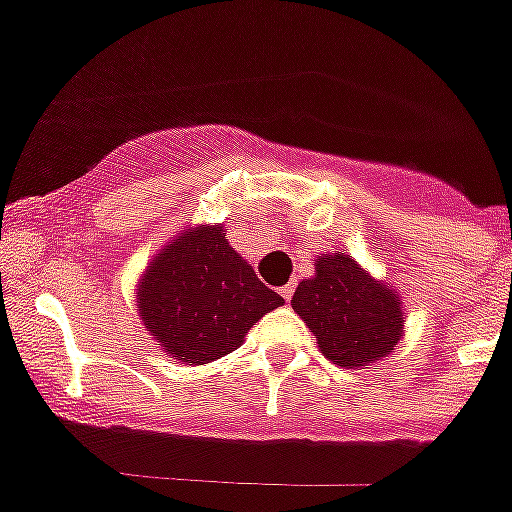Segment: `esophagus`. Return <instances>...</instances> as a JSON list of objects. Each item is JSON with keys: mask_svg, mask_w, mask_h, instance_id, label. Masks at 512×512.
Wrapping results in <instances>:
<instances>
[{"mask_svg": "<svg viewBox=\"0 0 512 512\" xmlns=\"http://www.w3.org/2000/svg\"><path fill=\"white\" fill-rule=\"evenodd\" d=\"M279 292H282V297H284V300H292V295H295V284H284V287L282 289H279Z\"/></svg>", "mask_w": 512, "mask_h": 512, "instance_id": "obj_1", "label": "esophagus"}]
</instances>
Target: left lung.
<instances>
[{"instance_id": "left-lung-1", "label": "left lung", "mask_w": 512, "mask_h": 512, "mask_svg": "<svg viewBox=\"0 0 512 512\" xmlns=\"http://www.w3.org/2000/svg\"><path fill=\"white\" fill-rule=\"evenodd\" d=\"M292 310L305 320L320 354L346 369H369L405 336L400 292L341 251L315 259V277L297 284Z\"/></svg>"}]
</instances>
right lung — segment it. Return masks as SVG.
I'll use <instances>...</instances> for the list:
<instances>
[{"label":"right lung","instance_id":"1","mask_svg":"<svg viewBox=\"0 0 512 512\" xmlns=\"http://www.w3.org/2000/svg\"><path fill=\"white\" fill-rule=\"evenodd\" d=\"M140 320L171 359L202 366L241 346L266 312L284 305L225 238V228L194 225L153 253L135 284Z\"/></svg>","mask_w":512,"mask_h":512}]
</instances>
